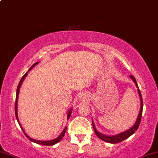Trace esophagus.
<instances>
[{"instance_id":"34e87169","label":"esophagus","mask_w":158,"mask_h":158,"mask_svg":"<svg viewBox=\"0 0 158 158\" xmlns=\"http://www.w3.org/2000/svg\"><path fill=\"white\" fill-rule=\"evenodd\" d=\"M80 99H81V100L85 101V99H87V98H86V96H84V95H81V96H80Z\"/></svg>"}]
</instances>
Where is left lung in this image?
Returning a JSON list of instances; mask_svg holds the SVG:
<instances>
[{
  "label": "left lung",
  "instance_id": "1",
  "mask_svg": "<svg viewBox=\"0 0 158 158\" xmlns=\"http://www.w3.org/2000/svg\"><path fill=\"white\" fill-rule=\"evenodd\" d=\"M130 77L131 79L133 80V81L135 82V84L136 85V87L138 88V94H139L140 96V112L139 114H138V116L137 118L135 123H134V125L131 127L130 129L127 130L124 132H121V133L115 135H106L102 134L101 132H98L96 130V127H95L94 121L92 119V123H93V127H94V130L95 133H96V135H97L98 138H100L101 140H104V141L107 142V143H120V142L123 141L127 138H128L129 137L132 135V134L135 133V132L138 130V127H139L140 123V120H141V116H142V112H143V100H142V96H141V94H140V91L139 90V87H138V85L137 84V81L135 78L133 76H130Z\"/></svg>",
  "mask_w": 158,
  "mask_h": 158
}]
</instances>
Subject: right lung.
<instances>
[{
  "label": "right lung",
  "mask_w": 158,
  "mask_h": 158,
  "mask_svg": "<svg viewBox=\"0 0 158 158\" xmlns=\"http://www.w3.org/2000/svg\"><path fill=\"white\" fill-rule=\"evenodd\" d=\"M38 63H39V62H35V63L33 65H32L31 67L29 68V70H28V71L27 72H26V73L24 74L23 77H22V79H20V82H19L18 86V88H17V93H16V100H15V115H16L17 121H18V123H19V125H20V127H21V129H22L23 132V133L25 134V135H26V137H27V138H28V139H29L30 140H31V142H34V143H37V144H40V145H45V146H53V145H54V144L57 143L59 141H60V140H62V138H63L64 135V133H65L66 130H67V127H64V129L63 130V131H62V133H61V134L60 135H59V136L57 137V138H55V139H53V140H37L33 139V138H30V137L28 136V135L26 133V132H25V131H24L23 129V127H22V126H21V124H20V121H19V119H18V95H19V92H20V87H21V85H22L23 81H24L25 78H26V76H27L28 72L30 70H31L32 68H33L34 67H35V65H37V64ZM71 113H72V109H70L69 110H68V116H67V117H68V119H69V118H70V117H71Z\"/></svg>",
  "instance_id": "1"
}]
</instances>
